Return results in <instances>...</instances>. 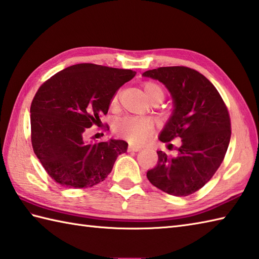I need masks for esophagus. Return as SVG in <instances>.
<instances>
[{
    "label": "esophagus",
    "instance_id": "obj_1",
    "mask_svg": "<svg viewBox=\"0 0 259 259\" xmlns=\"http://www.w3.org/2000/svg\"><path fill=\"white\" fill-rule=\"evenodd\" d=\"M141 149V146H136V145H129L128 150L129 151H139Z\"/></svg>",
    "mask_w": 259,
    "mask_h": 259
}]
</instances>
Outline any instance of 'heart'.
Listing matches in <instances>:
<instances>
[{
    "label": "heart",
    "instance_id": "1",
    "mask_svg": "<svg viewBox=\"0 0 259 259\" xmlns=\"http://www.w3.org/2000/svg\"><path fill=\"white\" fill-rule=\"evenodd\" d=\"M143 88L147 98L151 103H160L165 99V91L156 82H145ZM119 94L113 95L111 100V106H115L118 103ZM113 133L128 140L133 144H144L150 138L154 133V123L151 120L146 118H137V116H124V118L116 121L113 124Z\"/></svg>",
    "mask_w": 259,
    "mask_h": 259
}]
</instances>
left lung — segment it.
<instances>
[{
  "instance_id": "1",
  "label": "left lung",
  "mask_w": 259,
  "mask_h": 259,
  "mask_svg": "<svg viewBox=\"0 0 259 259\" xmlns=\"http://www.w3.org/2000/svg\"><path fill=\"white\" fill-rule=\"evenodd\" d=\"M143 75L158 79L173 96L174 112L159 140L169 144L181 138L182 143L175 156L157 151L158 161L147 171V179L170 195L193 194L212 179L224 161L231 137L227 105L214 85L195 69L170 66Z\"/></svg>"
}]
</instances>
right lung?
I'll use <instances>...</instances> for the list:
<instances>
[{
  "mask_svg": "<svg viewBox=\"0 0 259 259\" xmlns=\"http://www.w3.org/2000/svg\"><path fill=\"white\" fill-rule=\"evenodd\" d=\"M135 75L131 69L77 64L38 89L30 108L31 144L45 170L58 184L73 189L99 184L111 173L116 157L125 153L124 140L86 143L84 133L99 125L116 91Z\"/></svg>",
  "mask_w": 259,
  "mask_h": 259,
  "instance_id": "right-lung-1",
  "label": "right lung"
}]
</instances>
